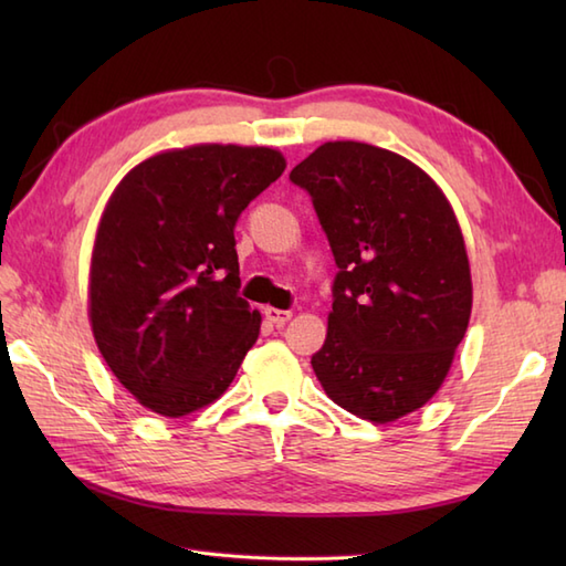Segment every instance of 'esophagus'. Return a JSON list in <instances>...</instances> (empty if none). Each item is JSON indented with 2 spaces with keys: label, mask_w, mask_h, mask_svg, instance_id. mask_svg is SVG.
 <instances>
[{
  "label": "esophagus",
  "mask_w": 566,
  "mask_h": 566,
  "mask_svg": "<svg viewBox=\"0 0 566 566\" xmlns=\"http://www.w3.org/2000/svg\"><path fill=\"white\" fill-rule=\"evenodd\" d=\"M264 318L270 323H274L276 328H282L286 321L292 318V311H282V308H274V306H264Z\"/></svg>",
  "instance_id": "1"
}]
</instances>
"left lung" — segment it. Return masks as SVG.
Listing matches in <instances>:
<instances>
[{"label":"left lung","instance_id":"8db88e82","mask_svg":"<svg viewBox=\"0 0 566 566\" xmlns=\"http://www.w3.org/2000/svg\"><path fill=\"white\" fill-rule=\"evenodd\" d=\"M290 179L328 235L338 276L321 350L323 391L353 416L391 423L442 387L472 314V270L452 203L399 153L328 140Z\"/></svg>","mask_w":566,"mask_h":566}]
</instances>
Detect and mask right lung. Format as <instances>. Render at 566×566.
Returning <instances> with one entry per match:
<instances>
[{
  "instance_id": "right-lung-1",
  "label": "right lung",
  "mask_w": 566,
  "mask_h": 566,
  "mask_svg": "<svg viewBox=\"0 0 566 566\" xmlns=\"http://www.w3.org/2000/svg\"><path fill=\"white\" fill-rule=\"evenodd\" d=\"M268 146L197 143L124 175L94 235L87 306L94 343L148 411L195 413L231 387L260 335L238 296V216L284 172Z\"/></svg>"
}]
</instances>
